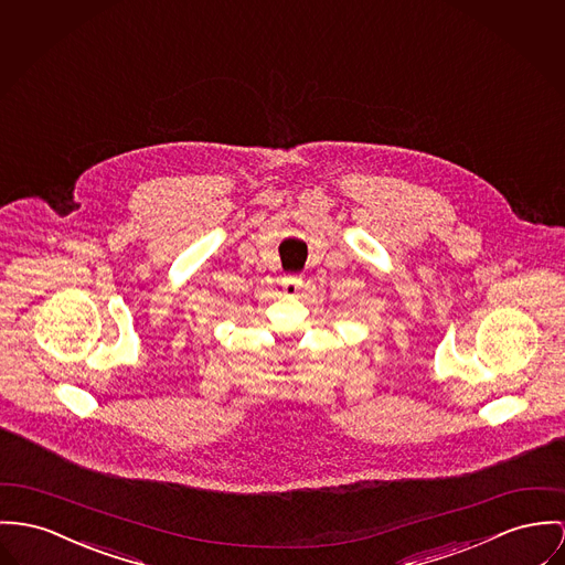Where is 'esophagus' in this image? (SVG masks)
I'll list each match as a JSON object with an SVG mask.
<instances>
[{"instance_id": "1", "label": "esophagus", "mask_w": 565, "mask_h": 565, "mask_svg": "<svg viewBox=\"0 0 565 565\" xmlns=\"http://www.w3.org/2000/svg\"><path fill=\"white\" fill-rule=\"evenodd\" d=\"M281 286H284V292L292 297V295H297L299 288L303 286V279H301V275H288V277H284Z\"/></svg>"}]
</instances>
